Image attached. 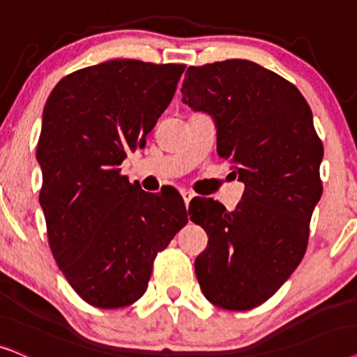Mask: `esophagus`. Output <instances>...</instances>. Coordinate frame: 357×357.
Segmentation results:
<instances>
[{
    "instance_id": "34e87169",
    "label": "esophagus",
    "mask_w": 357,
    "mask_h": 357,
    "mask_svg": "<svg viewBox=\"0 0 357 357\" xmlns=\"http://www.w3.org/2000/svg\"><path fill=\"white\" fill-rule=\"evenodd\" d=\"M192 197L194 194L191 191H183V199H184V204H186V207H189V202H191Z\"/></svg>"
}]
</instances>
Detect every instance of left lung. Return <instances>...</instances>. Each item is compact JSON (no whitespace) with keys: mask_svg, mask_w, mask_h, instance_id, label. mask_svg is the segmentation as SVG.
Masks as SVG:
<instances>
[{"mask_svg":"<svg viewBox=\"0 0 357 357\" xmlns=\"http://www.w3.org/2000/svg\"><path fill=\"white\" fill-rule=\"evenodd\" d=\"M184 102L211 112L217 153L245 192L234 212L199 199L191 220L208 236L196 258L204 296L227 310H250L273 297L307 251L323 186V144L312 109L291 82L248 60L189 66Z\"/></svg>","mask_w":357,"mask_h":357,"instance_id":"1","label":"left lung"}]
</instances>
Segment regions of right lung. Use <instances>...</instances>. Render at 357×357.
<instances>
[{"label": "right lung", "mask_w": 357, "mask_h": 357, "mask_svg": "<svg viewBox=\"0 0 357 357\" xmlns=\"http://www.w3.org/2000/svg\"><path fill=\"white\" fill-rule=\"evenodd\" d=\"M186 65L109 60L63 76L42 116L39 201L52 255L89 305L139 301L153 261L188 223L184 202L121 174L169 106ZM174 194V192H173Z\"/></svg>", "instance_id": "obj_1"}]
</instances>
